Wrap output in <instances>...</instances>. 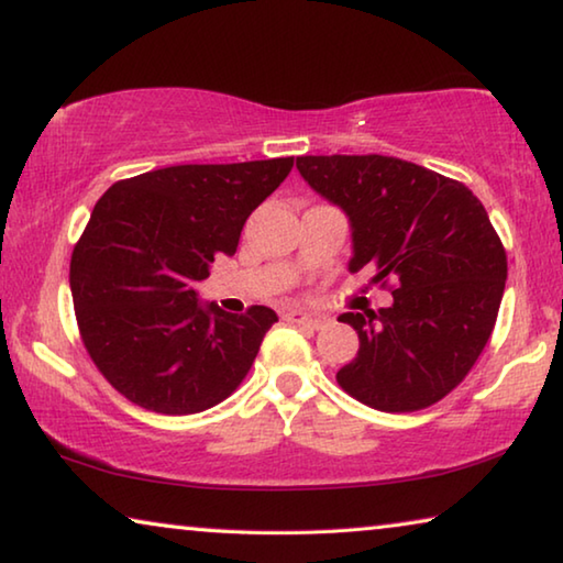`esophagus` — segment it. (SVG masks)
Wrapping results in <instances>:
<instances>
[{
    "instance_id": "esophagus-1",
    "label": "esophagus",
    "mask_w": 563,
    "mask_h": 563,
    "mask_svg": "<svg viewBox=\"0 0 563 563\" xmlns=\"http://www.w3.org/2000/svg\"><path fill=\"white\" fill-rule=\"evenodd\" d=\"M285 320L295 322V325H305L310 330L325 328V322H328L322 316H316V312H305V310H288V312H285Z\"/></svg>"
}]
</instances>
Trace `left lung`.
I'll return each mask as SVG.
<instances>
[{
	"instance_id": "obj_1",
	"label": "left lung",
	"mask_w": 563,
	"mask_h": 563,
	"mask_svg": "<svg viewBox=\"0 0 563 563\" xmlns=\"http://www.w3.org/2000/svg\"><path fill=\"white\" fill-rule=\"evenodd\" d=\"M300 176L347 216L350 273L393 278V305L342 312L360 350L338 383L383 412L434 405L462 383L497 322L507 253L460 180L393 156H300Z\"/></svg>"
}]
</instances>
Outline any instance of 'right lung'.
I'll return each mask as SVG.
<instances>
[{"mask_svg":"<svg viewBox=\"0 0 563 563\" xmlns=\"http://www.w3.org/2000/svg\"><path fill=\"white\" fill-rule=\"evenodd\" d=\"M290 158L168 166L113 184L71 253L81 340L101 375L133 405L194 415L243 383L275 310L233 316L201 302L196 283L233 255L255 208Z\"/></svg>","mask_w":563,"mask_h":563,"instance_id":"obj_1","label":"right lung"}]
</instances>
